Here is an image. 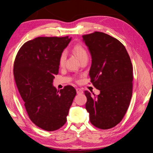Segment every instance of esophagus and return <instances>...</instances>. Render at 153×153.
Listing matches in <instances>:
<instances>
[{"mask_svg": "<svg viewBox=\"0 0 153 153\" xmlns=\"http://www.w3.org/2000/svg\"><path fill=\"white\" fill-rule=\"evenodd\" d=\"M76 91L77 94H82V93H83V91H82L81 89H80V88H76Z\"/></svg>", "mask_w": 153, "mask_h": 153, "instance_id": "esophagus-1", "label": "esophagus"}]
</instances>
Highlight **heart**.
Returning <instances> with one entry per match:
<instances>
[{"mask_svg": "<svg viewBox=\"0 0 153 153\" xmlns=\"http://www.w3.org/2000/svg\"><path fill=\"white\" fill-rule=\"evenodd\" d=\"M73 52L76 55V56L79 59L80 61H82L83 59H87L88 54L86 49L84 47V46L81 44H76L74 45L73 48ZM66 55L65 52H62L60 55L59 59V67L62 68L64 66L66 62Z\"/></svg>", "mask_w": 153, "mask_h": 153, "instance_id": "b5f03b06", "label": "heart"}]
</instances>
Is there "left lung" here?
<instances>
[{
    "instance_id": "obj_1",
    "label": "left lung",
    "mask_w": 153,
    "mask_h": 153,
    "mask_svg": "<svg viewBox=\"0 0 153 153\" xmlns=\"http://www.w3.org/2000/svg\"><path fill=\"white\" fill-rule=\"evenodd\" d=\"M92 56L91 82L100 91L96 96L85 91V108L96 128L107 129L122 121L130 103L133 66L124 46L114 37L101 32L83 35Z\"/></svg>"
}]
</instances>
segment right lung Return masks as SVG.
<instances>
[{"mask_svg": "<svg viewBox=\"0 0 153 153\" xmlns=\"http://www.w3.org/2000/svg\"><path fill=\"white\" fill-rule=\"evenodd\" d=\"M70 41L69 36L38 37L22 46L14 62V78L27 113L46 131L64 126L76 94L71 85L59 92L52 85L59 73V57Z\"/></svg>", "mask_w": 153, "mask_h": 153, "instance_id": "1", "label": "right lung"}]
</instances>
